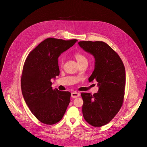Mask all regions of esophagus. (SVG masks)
Returning a JSON list of instances; mask_svg holds the SVG:
<instances>
[{
    "label": "esophagus",
    "instance_id": "esophagus-1",
    "mask_svg": "<svg viewBox=\"0 0 147 147\" xmlns=\"http://www.w3.org/2000/svg\"><path fill=\"white\" fill-rule=\"evenodd\" d=\"M79 96H80V93H78V92H71V97L73 98L78 97Z\"/></svg>",
    "mask_w": 147,
    "mask_h": 147
}]
</instances>
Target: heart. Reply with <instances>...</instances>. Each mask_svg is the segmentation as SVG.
I'll return each instance as SVG.
<instances>
[{
	"label": "heart",
	"mask_w": 147,
	"mask_h": 147,
	"mask_svg": "<svg viewBox=\"0 0 147 147\" xmlns=\"http://www.w3.org/2000/svg\"><path fill=\"white\" fill-rule=\"evenodd\" d=\"M74 56L80 65L82 63H88V58L84 53L80 52H77L74 54ZM58 63L60 67H62L64 65L63 57H59L58 60Z\"/></svg>",
	"instance_id": "b5f03b06"
}]
</instances>
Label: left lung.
<instances>
[{
  "instance_id": "1",
  "label": "left lung",
  "mask_w": 147,
  "mask_h": 147,
  "mask_svg": "<svg viewBox=\"0 0 147 147\" xmlns=\"http://www.w3.org/2000/svg\"><path fill=\"white\" fill-rule=\"evenodd\" d=\"M79 45L95 59V69L89 78L98 83V92L94 95L82 92V115L94 127H101L110 122L123 105L125 73L119 55L102 41H80Z\"/></svg>"
}]
</instances>
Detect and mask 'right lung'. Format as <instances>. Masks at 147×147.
Here are the masks:
<instances>
[{
    "instance_id": "1",
    "label": "right lung",
    "mask_w": 147,
    "mask_h": 147,
    "mask_svg": "<svg viewBox=\"0 0 147 147\" xmlns=\"http://www.w3.org/2000/svg\"><path fill=\"white\" fill-rule=\"evenodd\" d=\"M77 40L48 38L27 57L23 66L21 87L30 110L40 122L53 125L63 117L71 93L52 87L51 79L59 76L58 57Z\"/></svg>"
}]
</instances>
